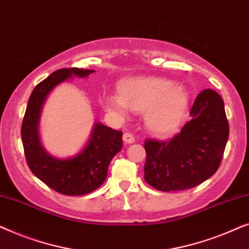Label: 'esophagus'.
I'll use <instances>...</instances> for the list:
<instances>
[{"mask_svg":"<svg viewBox=\"0 0 249 249\" xmlns=\"http://www.w3.org/2000/svg\"><path fill=\"white\" fill-rule=\"evenodd\" d=\"M124 142L125 144H132L135 142V136L131 132H124Z\"/></svg>","mask_w":249,"mask_h":249,"instance_id":"1","label":"esophagus"}]
</instances>
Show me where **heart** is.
Instances as JSON below:
<instances>
[{
  "label": "heart",
  "mask_w": 249,
  "mask_h": 249,
  "mask_svg": "<svg viewBox=\"0 0 249 249\" xmlns=\"http://www.w3.org/2000/svg\"><path fill=\"white\" fill-rule=\"evenodd\" d=\"M108 111L124 115L129 110L144 111L145 124L156 135L176 130L185 118L189 103L186 88L158 77H132L121 81L119 95H104Z\"/></svg>",
  "instance_id": "obj_1"
}]
</instances>
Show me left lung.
Masks as SVG:
<instances>
[{
  "label": "left lung",
  "mask_w": 249,
  "mask_h": 249,
  "mask_svg": "<svg viewBox=\"0 0 249 249\" xmlns=\"http://www.w3.org/2000/svg\"><path fill=\"white\" fill-rule=\"evenodd\" d=\"M192 120L170 141L146 139L145 181L161 192L198 186L217 171L229 137L224 103L213 89H204L190 110Z\"/></svg>",
  "instance_id": "obj_1"
}]
</instances>
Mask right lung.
<instances>
[{"mask_svg": "<svg viewBox=\"0 0 249 249\" xmlns=\"http://www.w3.org/2000/svg\"><path fill=\"white\" fill-rule=\"evenodd\" d=\"M94 70L63 68L37 85L30 95L21 125V139L27 164L37 178L55 192L69 196L89 194L102 186L111 160L122 148V131L96 124L89 142L72 159L59 160L44 151L39 142L38 122L47 94L72 76L87 77Z\"/></svg>", "mask_w": 249, "mask_h": 249, "instance_id": "add662e5", "label": "right lung"}]
</instances>
